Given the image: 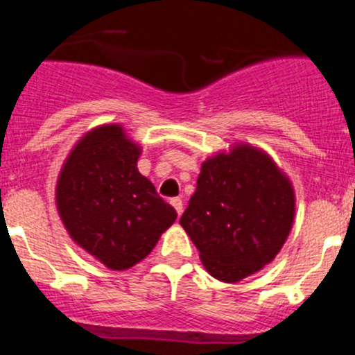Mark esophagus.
I'll list each match as a JSON object with an SVG mask.
<instances>
[{
    "instance_id": "esophagus-1",
    "label": "esophagus",
    "mask_w": 355,
    "mask_h": 355,
    "mask_svg": "<svg viewBox=\"0 0 355 355\" xmlns=\"http://www.w3.org/2000/svg\"><path fill=\"white\" fill-rule=\"evenodd\" d=\"M171 205L174 206V209L178 211V215H181V213H183V200H181V197H174V199H171Z\"/></svg>"
}]
</instances>
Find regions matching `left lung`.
Segmentation results:
<instances>
[{
	"label": "left lung",
	"mask_w": 355,
	"mask_h": 355,
	"mask_svg": "<svg viewBox=\"0 0 355 355\" xmlns=\"http://www.w3.org/2000/svg\"><path fill=\"white\" fill-rule=\"evenodd\" d=\"M290 181L265 153L238 146L202 163L180 224L206 270L236 283L275 258L293 224Z\"/></svg>",
	"instance_id": "8db88e82"
}]
</instances>
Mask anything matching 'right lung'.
I'll use <instances>...</instances> for the list:
<instances>
[{
  "mask_svg": "<svg viewBox=\"0 0 355 355\" xmlns=\"http://www.w3.org/2000/svg\"><path fill=\"white\" fill-rule=\"evenodd\" d=\"M139 155L121 126L96 128L58 178L56 205L69 234L112 270L146 258L178 216L139 172Z\"/></svg>",
  "mask_w": 355,
  "mask_h": 355,
  "instance_id": "right-lung-1",
  "label": "right lung"
}]
</instances>
